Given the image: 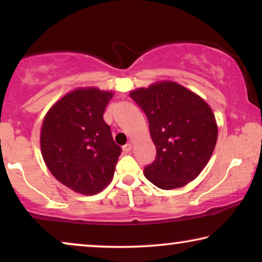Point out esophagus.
Instances as JSON below:
<instances>
[{
    "label": "esophagus",
    "instance_id": "obj_1",
    "mask_svg": "<svg viewBox=\"0 0 262 262\" xmlns=\"http://www.w3.org/2000/svg\"><path fill=\"white\" fill-rule=\"evenodd\" d=\"M123 150H124V152H126V154L131 152V150H132V144H131V143H128V144L124 145L123 146Z\"/></svg>",
    "mask_w": 262,
    "mask_h": 262
}]
</instances>
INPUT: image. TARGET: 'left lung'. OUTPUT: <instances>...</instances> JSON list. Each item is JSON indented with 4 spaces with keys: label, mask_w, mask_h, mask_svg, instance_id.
Wrapping results in <instances>:
<instances>
[{
    "label": "left lung",
    "mask_w": 262,
    "mask_h": 262,
    "mask_svg": "<svg viewBox=\"0 0 262 262\" xmlns=\"http://www.w3.org/2000/svg\"><path fill=\"white\" fill-rule=\"evenodd\" d=\"M149 120L156 159L144 175L161 189L194 180L211 159L218 137L216 118L205 100L173 81L130 93Z\"/></svg>",
    "instance_id": "1"
}]
</instances>
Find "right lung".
<instances>
[{"label": "right lung", "mask_w": 262, "mask_h": 262, "mask_svg": "<svg viewBox=\"0 0 262 262\" xmlns=\"http://www.w3.org/2000/svg\"><path fill=\"white\" fill-rule=\"evenodd\" d=\"M114 93L76 88L45 114L40 149L51 174L83 195L102 191L112 181L121 148L114 143L103 112Z\"/></svg>", "instance_id": "1"}]
</instances>
